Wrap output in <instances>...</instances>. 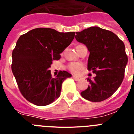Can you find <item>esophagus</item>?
I'll list each match as a JSON object with an SVG mask.
<instances>
[{"label": "esophagus", "instance_id": "1", "mask_svg": "<svg viewBox=\"0 0 134 134\" xmlns=\"http://www.w3.org/2000/svg\"><path fill=\"white\" fill-rule=\"evenodd\" d=\"M72 78H73V79H74V80H76V81H79V80H80V79H80V78L76 77V76H73Z\"/></svg>", "mask_w": 134, "mask_h": 134}]
</instances>
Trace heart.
<instances>
[{
    "label": "heart",
    "mask_w": 134,
    "mask_h": 134,
    "mask_svg": "<svg viewBox=\"0 0 134 134\" xmlns=\"http://www.w3.org/2000/svg\"><path fill=\"white\" fill-rule=\"evenodd\" d=\"M83 68L82 64L79 62H72L68 66V68L73 74H79V72Z\"/></svg>",
    "instance_id": "b5f03b06"
}]
</instances>
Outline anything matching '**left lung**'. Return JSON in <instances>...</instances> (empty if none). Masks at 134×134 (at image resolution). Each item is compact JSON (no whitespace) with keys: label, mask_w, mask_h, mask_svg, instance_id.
<instances>
[{"label":"left lung","mask_w":134,"mask_h":134,"mask_svg":"<svg viewBox=\"0 0 134 134\" xmlns=\"http://www.w3.org/2000/svg\"><path fill=\"white\" fill-rule=\"evenodd\" d=\"M76 41L87 47L90 54L88 70L96 76L80 94L92 102H100L110 97L124 80L127 56L125 45L114 33L99 27H91L76 32Z\"/></svg>","instance_id":"1"}]
</instances>
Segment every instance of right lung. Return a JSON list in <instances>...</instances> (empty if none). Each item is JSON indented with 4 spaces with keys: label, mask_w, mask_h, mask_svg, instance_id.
Returning a JSON list of instances; mask_svg holds the SVG:
<instances>
[{
    "label": "right lung",
    "mask_w": 134,
    "mask_h": 134,
    "mask_svg": "<svg viewBox=\"0 0 134 134\" xmlns=\"http://www.w3.org/2000/svg\"><path fill=\"white\" fill-rule=\"evenodd\" d=\"M75 32L36 28L21 35L13 51L11 68L23 96L31 103L46 106L60 97L62 84L72 76L60 71L55 78L49 68L72 41Z\"/></svg>",
    "instance_id": "obj_1"
}]
</instances>
